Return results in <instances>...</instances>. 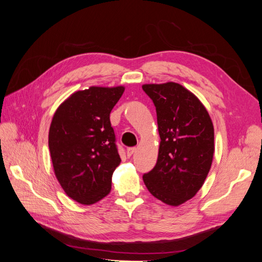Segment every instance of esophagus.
Wrapping results in <instances>:
<instances>
[{
    "label": "esophagus",
    "instance_id": "obj_1",
    "mask_svg": "<svg viewBox=\"0 0 262 262\" xmlns=\"http://www.w3.org/2000/svg\"><path fill=\"white\" fill-rule=\"evenodd\" d=\"M134 152H136V147H129L128 149H126V155H128V157H131Z\"/></svg>",
    "mask_w": 262,
    "mask_h": 262
}]
</instances>
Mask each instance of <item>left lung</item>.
<instances>
[{"label":"left lung","instance_id":"left-lung-1","mask_svg":"<svg viewBox=\"0 0 262 262\" xmlns=\"http://www.w3.org/2000/svg\"><path fill=\"white\" fill-rule=\"evenodd\" d=\"M156 108L160 150L144 173L148 191L169 205L191 199L207 178L214 153V129L207 109L177 83L142 86Z\"/></svg>","mask_w":262,"mask_h":262}]
</instances>
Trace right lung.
Returning a JSON list of instances; mask_svg holds the SVG:
<instances>
[{"mask_svg":"<svg viewBox=\"0 0 262 262\" xmlns=\"http://www.w3.org/2000/svg\"><path fill=\"white\" fill-rule=\"evenodd\" d=\"M124 87H90L76 92L57 109L49 130L54 173L73 200L93 204L112 190L121 160L110 113Z\"/></svg>","mask_w":262,"mask_h":262,"instance_id":"1","label":"right lung"}]
</instances>
